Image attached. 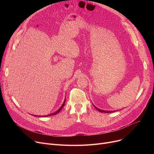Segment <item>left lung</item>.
I'll list each match as a JSON object with an SVG mask.
<instances>
[{"label": "left lung", "instance_id": "8db88e82", "mask_svg": "<svg viewBox=\"0 0 154 154\" xmlns=\"http://www.w3.org/2000/svg\"><path fill=\"white\" fill-rule=\"evenodd\" d=\"M93 104V103H92ZM93 106H94V107H95V109L97 110H98L99 112H102V113H111V112H114L113 111H107V110H102V109H99V108H97V107H95L94 105L93 104Z\"/></svg>", "mask_w": 154, "mask_h": 154}]
</instances>
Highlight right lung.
Instances as JSON below:
<instances>
[{
	"instance_id": "1",
	"label": "right lung",
	"mask_w": 154,
	"mask_h": 154,
	"mask_svg": "<svg viewBox=\"0 0 154 154\" xmlns=\"http://www.w3.org/2000/svg\"><path fill=\"white\" fill-rule=\"evenodd\" d=\"M65 102H66V99H65V100H64V101H63V104L62 105V106L59 108V109L57 110V111H56L55 112H54V113H53V114H51V115H49V116H54V115H56L57 114H58V113L62 110V109L63 107V106H64V105H65Z\"/></svg>"
}]
</instances>
